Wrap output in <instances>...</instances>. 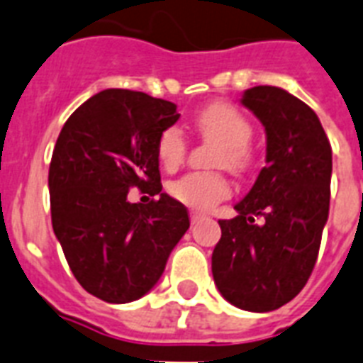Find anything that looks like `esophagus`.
I'll return each mask as SVG.
<instances>
[{"label":"esophagus","instance_id":"esophagus-1","mask_svg":"<svg viewBox=\"0 0 363 363\" xmlns=\"http://www.w3.org/2000/svg\"><path fill=\"white\" fill-rule=\"evenodd\" d=\"M203 218H205V216H203L201 212H196V211H191V212H190V222H191V225H194V223L199 222V220H203Z\"/></svg>","mask_w":363,"mask_h":363}]
</instances>
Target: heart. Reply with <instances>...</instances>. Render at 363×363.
I'll list each match as a JSON object with an SVG mask.
<instances>
[{
    "mask_svg": "<svg viewBox=\"0 0 363 363\" xmlns=\"http://www.w3.org/2000/svg\"><path fill=\"white\" fill-rule=\"evenodd\" d=\"M194 126L205 140L220 145L214 155V166H223L231 172L248 169L252 164L248 141L252 140L253 130L242 111L225 102H216L196 115ZM156 155L166 169L181 166L186 155V141L182 132L175 126L162 132L156 143ZM169 194L188 207L207 211L229 196V182L222 173L194 172L173 181Z\"/></svg>",
    "mask_w": 363,
    "mask_h": 363,
    "instance_id": "heart-1",
    "label": "heart"
}]
</instances>
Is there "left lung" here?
<instances>
[{
    "mask_svg": "<svg viewBox=\"0 0 363 363\" xmlns=\"http://www.w3.org/2000/svg\"><path fill=\"white\" fill-rule=\"evenodd\" d=\"M264 126L267 166L237 216L220 220L212 276L222 296L246 311H272L291 302L313 272L328 220L332 147L308 104L272 85L244 91Z\"/></svg>",
    "mask_w": 363,
    "mask_h": 363,
    "instance_id": "1",
    "label": "left lung"
}]
</instances>
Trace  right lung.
<instances>
[{"label":"right lung","instance_id":"add662e5","mask_svg":"<svg viewBox=\"0 0 363 363\" xmlns=\"http://www.w3.org/2000/svg\"><path fill=\"white\" fill-rule=\"evenodd\" d=\"M179 117L167 100L104 89L61 128L48 173L52 225L74 278L104 302L149 293L190 228L186 207L162 194L156 155L160 134ZM134 186L159 199L130 203Z\"/></svg>","mask_w":363,"mask_h":363}]
</instances>
